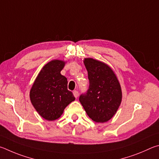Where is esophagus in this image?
<instances>
[{
  "instance_id": "34e87169",
  "label": "esophagus",
  "mask_w": 159,
  "mask_h": 159,
  "mask_svg": "<svg viewBox=\"0 0 159 159\" xmlns=\"http://www.w3.org/2000/svg\"><path fill=\"white\" fill-rule=\"evenodd\" d=\"M73 95H74V96L75 97V98H77L78 96H79V93H78V91H73Z\"/></svg>"
}]
</instances>
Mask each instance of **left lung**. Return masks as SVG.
<instances>
[{"instance_id": "1", "label": "left lung", "mask_w": 159, "mask_h": 159, "mask_svg": "<svg viewBox=\"0 0 159 159\" xmlns=\"http://www.w3.org/2000/svg\"><path fill=\"white\" fill-rule=\"evenodd\" d=\"M89 88L80 96L87 115L97 123L109 121L120 106L122 92L120 83L112 69L102 61L85 58Z\"/></svg>"}]
</instances>
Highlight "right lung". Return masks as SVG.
Segmentation results:
<instances>
[{
    "instance_id": "obj_1",
    "label": "right lung",
    "mask_w": 159,
    "mask_h": 159,
    "mask_svg": "<svg viewBox=\"0 0 159 159\" xmlns=\"http://www.w3.org/2000/svg\"><path fill=\"white\" fill-rule=\"evenodd\" d=\"M66 61L52 60L43 66L30 91V100L42 117L54 121L75 98L68 90L67 78L61 74Z\"/></svg>"
}]
</instances>
